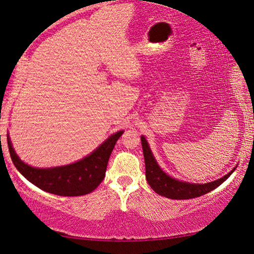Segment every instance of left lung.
Here are the masks:
<instances>
[{
	"label": "left lung",
	"mask_w": 254,
	"mask_h": 254,
	"mask_svg": "<svg viewBox=\"0 0 254 254\" xmlns=\"http://www.w3.org/2000/svg\"><path fill=\"white\" fill-rule=\"evenodd\" d=\"M141 145L143 150V157H145L146 165V179L148 181L149 186L158 195L164 196V197L172 199H189L195 198L198 196H203L207 192L213 190L218 186L224 183L226 179L234 172L232 170L228 175L220 178V179L212 181L207 184H189L173 179L165 172L162 171V169L155 161V158L151 154L150 148L147 143L145 137H141Z\"/></svg>",
	"instance_id": "left-lung-1"
}]
</instances>
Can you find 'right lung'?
<instances>
[{"instance_id":"add662e5","label":"right lung","mask_w":254,"mask_h":254,"mask_svg":"<svg viewBox=\"0 0 254 254\" xmlns=\"http://www.w3.org/2000/svg\"><path fill=\"white\" fill-rule=\"evenodd\" d=\"M122 133L120 131L111 135L92 154L76 163L51 169H36L25 164L14 153L9 138L7 147L18 171L36 187L59 196H82L94 190L104 180L109 156Z\"/></svg>"}]
</instances>
